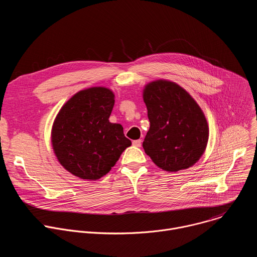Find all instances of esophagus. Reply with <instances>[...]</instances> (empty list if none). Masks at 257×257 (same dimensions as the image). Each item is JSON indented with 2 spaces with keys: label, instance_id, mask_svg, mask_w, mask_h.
Returning <instances> with one entry per match:
<instances>
[{
  "label": "esophagus",
  "instance_id": "1",
  "mask_svg": "<svg viewBox=\"0 0 257 257\" xmlns=\"http://www.w3.org/2000/svg\"><path fill=\"white\" fill-rule=\"evenodd\" d=\"M132 144H133L134 146H136V147H141V145H142V140H140V139L134 140V141L132 142Z\"/></svg>",
  "mask_w": 257,
  "mask_h": 257
}]
</instances>
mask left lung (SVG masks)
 Listing matches in <instances>:
<instances>
[{
  "instance_id": "obj_1",
  "label": "left lung",
  "mask_w": 257,
  "mask_h": 257,
  "mask_svg": "<svg viewBox=\"0 0 257 257\" xmlns=\"http://www.w3.org/2000/svg\"><path fill=\"white\" fill-rule=\"evenodd\" d=\"M143 101L150 127L142 146L152 161L169 173L198 162L208 144L209 126L194 98L178 83L157 79L144 87Z\"/></svg>"
}]
</instances>
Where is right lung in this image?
<instances>
[{"instance_id": "1", "label": "right lung", "mask_w": 257, "mask_h": 257, "mask_svg": "<svg viewBox=\"0 0 257 257\" xmlns=\"http://www.w3.org/2000/svg\"><path fill=\"white\" fill-rule=\"evenodd\" d=\"M114 104L110 89L93 87L77 92L59 110L51 143L57 160L71 175L99 180L131 145L122 125L109 121Z\"/></svg>"}]
</instances>
